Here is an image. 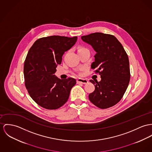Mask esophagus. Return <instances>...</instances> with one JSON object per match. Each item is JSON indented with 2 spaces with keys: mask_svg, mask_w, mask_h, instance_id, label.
Segmentation results:
<instances>
[{
  "mask_svg": "<svg viewBox=\"0 0 152 152\" xmlns=\"http://www.w3.org/2000/svg\"><path fill=\"white\" fill-rule=\"evenodd\" d=\"M88 83V80L87 79L79 78L77 79V83H82V84H86Z\"/></svg>",
  "mask_w": 152,
  "mask_h": 152,
  "instance_id": "esophagus-1",
  "label": "esophagus"
}]
</instances>
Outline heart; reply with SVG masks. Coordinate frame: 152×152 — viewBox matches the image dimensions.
<instances>
[{
  "label": "heart",
  "instance_id": "heart-1",
  "mask_svg": "<svg viewBox=\"0 0 152 152\" xmlns=\"http://www.w3.org/2000/svg\"><path fill=\"white\" fill-rule=\"evenodd\" d=\"M83 48H80L79 50H81V49H83Z\"/></svg>",
  "mask_w": 152,
  "mask_h": 152
}]
</instances>
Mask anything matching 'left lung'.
<instances>
[{
  "label": "left lung",
  "instance_id": "obj_1",
  "mask_svg": "<svg viewBox=\"0 0 152 152\" xmlns=\"http://www.w3.org/2000/svg\"><path fill=\"white\" fill-rule=\"evenodd\" d=\"M96 51L91 68L96 69L101 80H90L95 90L88 95L90 101L100 109H107L123 98L130 80L128 55L122 45L113 35L96 32L82 36Z\"/></svg>",
  "mask_w": 152,
  "mask_h": 152
}]
</instances>
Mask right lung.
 Returning <instances> with one entry per match:
<instances>
[{"mask_svg": "<svg viewBox=\"0 0 152 152\" xmlns=\"http://www.w3.org/2000/svg\"><path fill=\"white\" fill-rule=\"evenodd\" d=\"M77 37L50 36L37 39L29 49L24 62L25 85L37 105L54 110L68 101L76 79H59L54 75L65 51L74 46Z\"/></svg>", "mask_w": 152, "mask_h": 152, "instance_id": "right-lung-1", "label": "right lung"}]
</instances>
